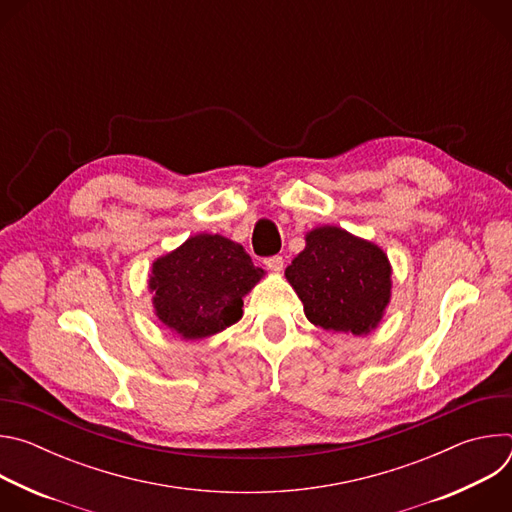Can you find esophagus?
Instances as JSON below:
<instances>
[{"mask_svg":"<svg viewBox=\"0 0 512 512\" xmlns=\"http://www.w3.org/2000/svg\"><path fill=\"white\" fill-rule=\"evenodd\" d=\"M265 265L271 271H281L283 269V257L281 255H271V257L265 259Z\"/></svg>","mask_w":512,"mask_h":512,"instance_id":"esophagus-1","label":"esophagus"}]
</instances>
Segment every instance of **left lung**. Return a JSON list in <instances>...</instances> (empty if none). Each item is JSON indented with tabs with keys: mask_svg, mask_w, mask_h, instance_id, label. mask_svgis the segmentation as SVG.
Returning a JSON list of instances; mask_svg holds the SVG:
<instances>
[{
	"mask_svg": "<svg viewBox=\"0 0 512 512\" xmlns=\"http://www.w3.org/2000/svg\"><path fill=\"white\" fill-rule=\"evenodd\" d=\"M285 277L306 318L328 332L369 334L391 300V265L383 249L338 227L310 231Z\"/></svg>",
	"mask_w": 512,
	"mask_h": 512,
	"instance_id": "left-lung-1",
	"label": "left lung"
}]
</instances>
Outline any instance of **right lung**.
Returning a JSON list of instances; mask_svg holds the SVG:
<instances>
[{
  "label": "right lung",
  "mask_w": 512,
  "mask_h": 512,
  "mask_svg": "<svg viewBox=\"0 0 512 512\" xmlns=\"http://www.w3.org/2000/svg\"><path fill=\"white\" fill-rule=\"evenodd\" d=\"M263 277L239 243L194 235L152 267L156 316L186 340L225 330L243 316V298Z\"/></svg>",
  "instance_id": "obj_1"
}]
</instances>
